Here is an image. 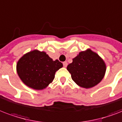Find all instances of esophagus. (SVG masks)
I'll return each mask as SVG.
<instances>
[{"label":"esophagus","instance_id":"1","mask_svg":"<svg viewBox=\"0 0 122 122\" xmlns=\"http://www.w3.org/2000/svg\"><path fill=\"white\" fill-rule=\"evenodd\" d=\"M67 65H68V63H67V62H63V66H64V67H66V66H67Z\"/></svg>","mask_w":122,"mask_h":122}]
</instances>
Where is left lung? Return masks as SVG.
<instances>
[{"instance_id": "1", "label": "left lung", "mask_w": 122, "mask_h": 122, "mask_svg": "<svg viewBox=\"0 0 122 122\" xmlns=\"http://www.w3.org/2000/svg\"><path fill=\"white\" fill-rule=\"evenodd\" d=\"M67 66L71 79L78 86L91 88L100 83L104 77L106 65L98 54L88 49L81 51Z\"/></svg>"}]
</instances>
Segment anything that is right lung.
Segmentation results:
<instances>
[{
  "mask_svg": "<svg viewBox=\"0 0 122 122\" xmlns=\"http://www.w3.org/2000/svg\"><path fill=\"white\" fill-rule=\"evenodd\" d=\"M63 66L57 59L53 61L45 52L33 50L25 54L18 61L16 71L26 86L41 90L53 81L56 72Z\"/></svg>",
  "mask_w": 122,
  "mask_h": 122,
  "instance_id": "add662e5",
  "label": "right lung"
}]
</instances>
